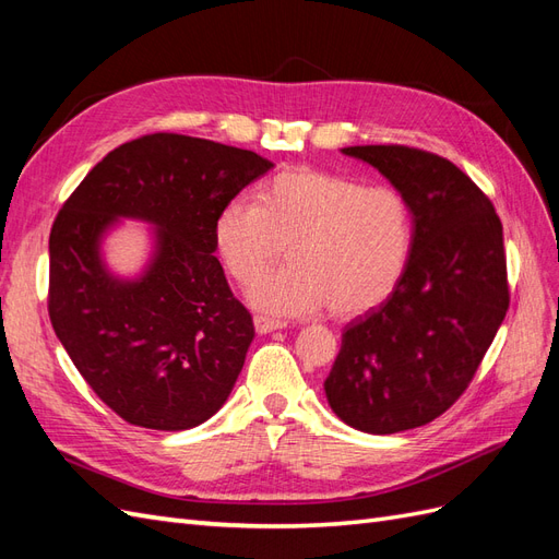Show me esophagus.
Segmentation results:
<instances>
[{
	"mask_svg": "<svg viewBox=\"0 0 559 559\" xmlns=\"http://www.w3.org/2000/svg\"><path fill=\"white\" fill-rule=\"evenodd\" d=\"M288 325V321L283 319H271V317H264V313H257L254 317V331L260 335H266L271 331H281V328Z\"/></svg>",
	"mask_w": 559,
	"mask_h": 559,
	"instance_id": "34e87169",
	"label": "esophagus"
}]
</instances>
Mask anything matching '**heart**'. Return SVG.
Returning a JSON list of instances; mask_svg holds the SVG:
<instances>
[{"label": "heart", "instance_id": "1", "mask_svg": "<svg viewBox=\"0 0 559 559\" xmlns=\"http://www.w3.org/2000/svg\"><path fill=\"white\" fill-rule=\"evenodd\" d=\"M274 275L252 283L250 302L276 313L335 317L378 307L396 288L413 246V212L402 191L321 169H288L236 198L214 219V248L226 274L250 283L282 253Z\"/></svg>", "mask_w": 559, "mask_h": 559}]
</instances>
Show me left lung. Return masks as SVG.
<instances>
[{
  "label": "left lung",
  "instance_id": "8db88e82",
  "mask_svg": "<svg viewBox=\"0 0 559 559\" xmlns=\"http://www.w3.org/2000/svg\"><path fill=\"white\" fill-rule=\"evenodd\" d=\"M413 212L408 264L392 295L342 333L323 390L368 435L432 423L475 378L510 305L503 224L447 157L408 146H349Z\"/></svg>",
  "mask_w": 559,
  "mask_h": 559
}]
</instances>
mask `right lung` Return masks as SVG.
<instances>
[{
    "instance_id": "add662e5",
    "label": "right lung",
    "mask_w": 559,
    "mask_h": 559,
    "mask_svg": "<svg viewBox=\"0 0 559 559\" xmlns=\"http://www.w3.org/2000/svg\"><path fill=\"white\" fill-rule=\"evenodd\" d=\"M274 167L207 139L148 134L98 163L49 236V319L80 376L122 420L163 432L205 423L231 394L254 325L214 257V219ZM151 223L152 257L112 275L103 240Z\"/></svg>"
}]
</instances>
